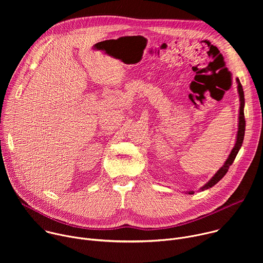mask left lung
<instances>
[{"label":"left lung","mask_w":263,"mask_h":263,"mask_svg":"<svg viewBox=\"0 0 263 263\" xmlns=\"http://www.w3.org/2000/svg\"><path fill=\"white\" fill-rule=\"evenodd\" d=\"M236 82H237V91H238V95H239V115H238V131H237V134H236V141H235V144L232 148L231 153L229 154V157L228 159L224 161L223 165L214 174V176L205 184L203 185L200 191L203 192V191H206L208 189H210V187L214 186L224 175L227 174L230 165L233 163L238 151L241 147V144H242V141H243V137H245V130H246V120H245V112H243V108H245V95H243V89H242V86H241V83L239 81L238 78H236ZM195 192H187V194L190 195H193Z\"/></svg>","instance_id":"1"}]
</instances>
